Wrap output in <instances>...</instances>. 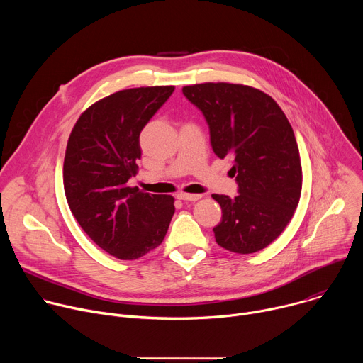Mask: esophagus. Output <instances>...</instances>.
Instances as JSON below:
<instances>
[{
  "instance_id": "esophagus-1",
  "label": "esophagus",
  "mask_w": 363,
  "mask_h": 363,
  "mask_svg": "<svg viewBox=\"0 0 363 363\" xmlns=\"http://www.w3.org/2000/svg\"><path fill=\"white\" fill-rule=\"evenodd\" d=\"M202 195L199 194H185V192H179L178 194V199H182V201H198Z\"/></svg>"
}]
</instances>
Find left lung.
<instances>
[{
	"instance_id": "obj_1",
	"label": "left lung",
	"mask_w": 363,
	"mask_h": 363,
	"mask_svg": "<svg viewBox=\"0 0 363 363\" xmlns=\"http://www.w3.org/2000/svg\"><path fill=\"white\" fill-rule=\"evenodd\" d=\"M210 126L211 146L233 162L238 195L213 194L223 217L218 245L251 254L287 227L301 194V162L293 128L276 100L244 84L201 83L182 87Z\"/></svg>"
}]
</instances>
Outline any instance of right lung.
Returning <instances> with one entry per match:
<instances>
[{"label":"right lung","instance_id":"add662e5","mask_svg":"<svg viewBox=\"0 0 363 363\" xmlns=\"http://www.w3.org/2000/svg\"><path fill=\"white\" fill-rule=\"evenodd\" d=\"M174 86L135 87L97 100L67 142L63 184L83 231L119 260H136L162 244L175 213L172 195L128 185L138 174L139 135Z\"/></svg>","mask_w":363,"mask_h":363}]
</instances>
